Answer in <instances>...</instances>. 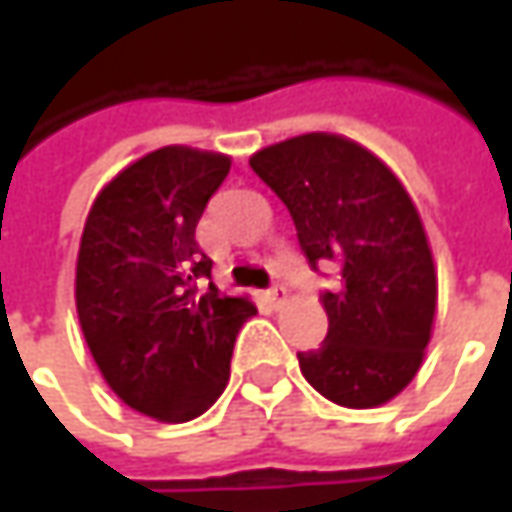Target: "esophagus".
Returning <instances> with one entry per match:
<instances>
[{"label":"esophagus","instance_id":"34e87169","mask_svg":"<svg viewBox=\"0 0 512 512\" xmlns=\"http://www.w3.org/2000/svg\"><path fill=\"white\" fill-rule=\"evenodd\" d=\"M267 299H270V305H285V299H287V290L285 285H273L270 290H267Z\"/></svg>","mask_w":512,"mask_h":512}]
</instances>
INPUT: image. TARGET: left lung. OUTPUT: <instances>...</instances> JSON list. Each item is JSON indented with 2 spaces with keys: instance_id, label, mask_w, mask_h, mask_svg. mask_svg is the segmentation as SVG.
<instances>
[{
  "instance_id": "1",
  "label": "left lung",
  "mask_w": 512,
  "mask_h": 512,
  "mask_svg": "<svg viewBox=\"0 0 512 512\" xmlns=\"http://www.w3.org/2000/svg\"><path fill=\"white\" fill-rule=\"evenodd\" d=\"M253 173L290 210L310 267L336 265L322 293L327 336L299 353L305 379L342 407H376L413 382L436 316V270L402 182L362 145L305 133L259 150Z\"/></svg>"
}]
</instances>
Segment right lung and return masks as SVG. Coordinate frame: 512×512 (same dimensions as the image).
Returning a JSON list of instances; mask_svg holds the SVG:
<instances>
[{"label":"right lung","mask_w":512,"mask_h":512,"mask_svg":"<svg viewBox=\"0 0 512 512\" xmlns=\"http://www.w3.org/2000/svg\"><path fill=\"white\" fill-rule=\"evenodd\" d=\"M230 159L173 145L125 168L90 207L76 310L93 362L122 402L159 422H190L230 379L253 302L225 296L196 225Z\"/></svg>","instance_id":"1"}]
</instances>
